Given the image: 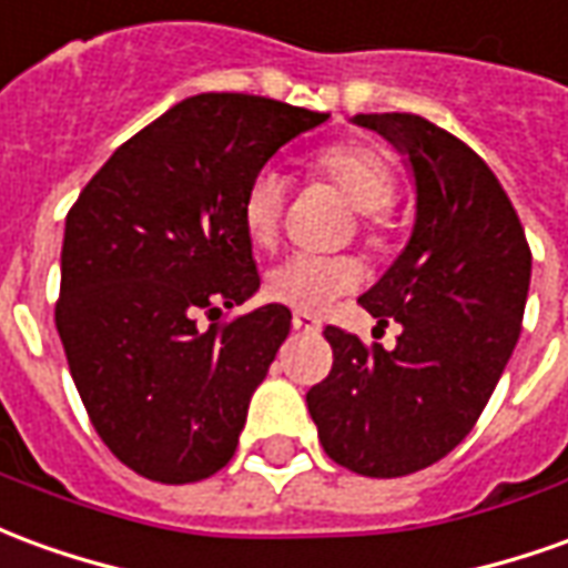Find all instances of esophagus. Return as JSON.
<instances>
[{
	"instance_id": "34e87169",
	"label": "esophagus",
	"mask_w": 568,
	"mask_h": 568,
	"mask_svg": "<svg viewBox=\"0 0 568 568\" xmlns=\"http://www.w3.org/2000/svg\"><path fill=\"white\" fill-rule=\"evenodd\" d=\"M292 328H295V332L316 335V332H320V320H316V316H311V313H295V316H292Z\"/></svg>"
}]
</instances>
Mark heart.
<instances>
[{
    "mask_svg": "<svg viewBox=\"0 0 568 568\" xmlns=\"http://www.w3.org/2000/svg\"><path fill=\"white\" fill-rule=\"evenodd\" d=\"M311 169L338 190L359 212L366 227H378L384 212L396 202L399 178L394 160L372 144H335L316 153ZM285 209V178L273 169L248 181L243 193V230L255 245H271L280 236ZM366 280V267L351 255H307L297 252L280 261L267 280L264 295L295 313H320L335 297L347 295Z\"/></svg>",
    "mask_w": 568,
    "mask_h": 568,
    "instance_id": "obj_1",
    "label": "heart"
}]
</instances>
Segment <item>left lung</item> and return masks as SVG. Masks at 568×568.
<instances>
[{
	"instance_id": "obj_1",
	"label": "left lung",
	"mask_w": 568,
	"mask_h": 568,
	"mask_svg": "<svg viewBox=\"0 0 568 568\" xmlns=\"http://www.w3.org/2000/svg\"><path fill=\"white\" fill-rule=\"evenodd\" d=\"M415 174V227L359 297L394 351L325 325L328 378L307 390L325 455L363 477H406L446 458L489 403L517 347L532 252L505 187L462 138L415 113H359Z\"/></svg>"
}]
</instances>
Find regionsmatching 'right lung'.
I'll list each match as a JSON object with an SVG mask.
<instances>
[{
  "instance_id": "right-lung-1",
  "label": "right lung",
  "mask_w": 568,
  "mask_h": 568,
  "mask_svg": "<svg viewBox=\"0 0 568 568\" xmlns=\"http://www.w3.org/2000/svg\"><path fill=\"white\" fill-rule=\"evenodd\" d=\"M325 119L257 94H196L129 138L73 202L54 323L94 430L134 474L181 486L233 458L292 328L283 304L217 320L261 285L243 193Z\"/></svg>"
}]
</instances>
